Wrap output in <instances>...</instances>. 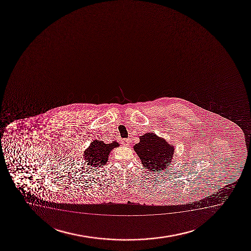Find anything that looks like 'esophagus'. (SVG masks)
<instances>
[{
  "instance_id": "esophagus-1",
  "label": "esophagus",
  "mask_w": 251,
  "mask_h": 251,
  "mask_svg": "<svg viewBox=\"0 0 251 251\" xmlns=\"http://www.w3.org/2000/svg\"><path fill=\"white\" fill-rule=\"evenodd\" d=\"M122 145L124 146H128L129 145L130 140L127 139H122L121 140Z\"/></svg>"
}]
</instances>
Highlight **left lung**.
<instances>
[{
	"label": "left lung",
	"instance_id": "obj_1",
	"mask_svg": "<svg viewBox=\"0 0 251 251\" xmlns=\"http://www.w3.org/2000/svg\"><path fill=\"white\" fill-rule=\"evenodd\" d=\"M145 169L150 171H164L173 159L174 146L153 133L139 137V144L133 146Z\"/></svg>",
	"mask_w": 251,
	"mask_h": 251
}]
</instances>
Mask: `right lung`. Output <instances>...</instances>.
I'll list each match as a JSON object with an SVG mask.
<instances>
[{
	"label": "right lung",
	"mask_w": 251,
	"mask_h": 251,
	"mask_svg": "<svg viewBox=\"0 0 251 251\" xmlns=\"http://www.w3.org/2000/svg\"><path fill=\"white\" fill-rule=\"evenodd\" d=\"M119 146L118 142L112 141L110 144H105L101 140H94L91 143L89 148L84 151V159L91 169H97L106 165L111 151Z\"/></svg>",
	"instance_id": "1"
}]
</instances>
